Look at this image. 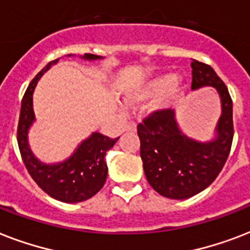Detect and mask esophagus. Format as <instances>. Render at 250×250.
I'll use <instances>...</instances> for the list:
<instances>
[{"label":"esophagus","mask_w":250,"mask_h":250,"mask_svg":"<svg viewBox=\"0 0 250 250\" xmlns=\"http://www.w3.org/2000/svg\"><path fill=\"white\" fill-rule=\"evenodd\" d=\"M125 131H136V125L133 122H128L125 127Z\"/></svg>","instance_id":"obj_1"}]
</instances>
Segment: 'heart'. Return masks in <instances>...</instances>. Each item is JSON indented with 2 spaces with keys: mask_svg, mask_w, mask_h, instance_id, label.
<instances>
[{
  "mask_svg": "<svg viewBox=\"0 0 250 250\" xmlns=\"http://www.w3.org/2000/svg\"><path fill=\"white\" fill-rule=\"evenodd\" d=\"M180 90V84L179 79H174L171 76H158L156 79L150 80L144 85L139 86L137 89H133L127 93V100L131 104H139V102H144L150 98L158 97L161 94H164V98L158 102L157 107H165L168 104L171 98L176 96Z\"/></svg>",
  "mask_w": 250,
  "mask_h": 250,
  "instance_id": "b5f03b06",
  "label": "heart"
}]
</instances>
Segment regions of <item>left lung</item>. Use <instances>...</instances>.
Segmentation results:
<instances>
[{"instance_id":"8db88e82","label":"left lung","mask_w":250,"mask_h":250,"mask_svg":"<svg viewBox=\"0 0 250 250\" xmlns=\"http://www.w3.org/2000/svg\"><path fill=\"white\" fill-rule=\"evenodd\" d=\"M192 89L215 88L222 114L215 139H189L180 131L171 109L157 110L137 125L140 156L146 180L156 192L172 200H186L211 184L229 158L233 139L232 100L222 79L209 64L192 61Z\"/></svg>"}]
</instances>
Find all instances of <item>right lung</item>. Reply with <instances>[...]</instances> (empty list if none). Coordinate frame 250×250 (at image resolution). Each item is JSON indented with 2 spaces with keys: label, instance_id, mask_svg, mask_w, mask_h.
Listing matches in <instances>:
<instances>
[{
  "label": "right lung",
  "instance_id": "right-lung-1",
  "mask_svg": "<svg viewBox=\"0 0 250 250\" xmlns=\"http://www.w3.org/2000/svg\"><path fill=\"white\" fill-rule=\"evenodd\" d=\"M84 60H100L101 57L94 54H84ZM58 60L52 61L41 70L35 79L29 83L21 100V115L18 123V145L21 160L31 178L36 184L58 201L75 204L93 197L101 189L107 176V165L105 162L106 153L113 148L117 139L93 132L78 146L68 160L61 164L45 165L33 156L28 145V129L35 121L32 107V96L35 86L41 76L56 64Z\"/></svg>",
  "mask_w": 250,
  "mask_h": 250
}]
</instances>
